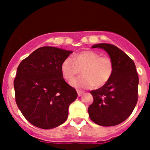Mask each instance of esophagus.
<instances>
[{
  "label": "esophagus",
  "mask_w": 150,
  "mask_h": 150,
  "mask_svg": "<svg viewBox=\"0 0 150 150\" xmlns=\"http://www.w3.org/2000/svg\"><path fill=\"white\" fill-rule=\"evenodd\" d=\"M77 94H78V96L79 97H80V96H82V94H84V92L83 91H81V90H77Z\"/></svg>",
  "instance_id": "1"
}]
</instances>
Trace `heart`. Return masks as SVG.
<instances>
[{
    "mask_svg": "<svg viewBox=\"0 0 150 150\" xmlns=\"http://www.w3.org/2000/svg\"><path fill=\"white\" fill-rule=\"evenodd\" d=\"M81 70L83 75L71 82L74 87L88 89L104 85L112 77L114 65L111 58L101 56L94 51H84L77 53L74 58L67 57L61 64V72L65 80L69 82Z\"/></svg>",
    "mask_w": 150,
    "mask_h": 150,
    "instance_id": "obj_1",
    "label": "heart"
}]
</instances>
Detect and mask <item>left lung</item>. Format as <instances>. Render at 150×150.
<instances>
[{"mask_svg":"<svg viewBox=\"0 0 150 150\" xmlns=\"http://www.w3.org/2000/svg\"><path fill=\"white\" fill-rule=\"evenodd\" d=\"M92 48L103 49L108 53L114 70L107 83L90 92L94 101L88 108L89 118L101 126L118 125L131 115L138 99L139 78L135 63L112 44H98Z\"/></svg>","mask_w":150,"mask_h":150,"instance_id":"1","label":"left lung"}]
</instances>
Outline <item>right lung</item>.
Here are the masks:
<instances>
[{"label":"right lung","instance_id":"obj_1","mask_svg":"<svg viewBox=\"0 0 150 150\" xmlns=\"http://www.w3.org/2000/svg\"><path fill=\"white\" fill-rule=\"evenodd\" d=\"M72 53L43 46L19 65L14 80L15 101L24 117L34 126L51 129L68 118V107L77 93L63 79L61 64Z\"/></svg>","mask_w":150,"mask_h":150}]
</instances>
